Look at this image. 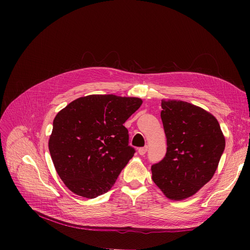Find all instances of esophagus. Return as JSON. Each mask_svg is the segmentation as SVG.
I'll return each mask as SVG.
<instances>
[{
  "mask_svg": "<svg viewBox=\"0 0 250 250\" xmlns=\"http://www.w3.org/2000/svg\"><path fill=\"white\" fill-rule=\"evenodd\" d=\"M147 151H148V147H147V146H145V147H142V148H140V149L138 150V152H139V154H140L141 156L145 155Z\"/></svg>",
  "mask_w": 250,
  "mask_h": 250,
  "instance_id": "obj_1",
  "label": "esophagus"
}]
</instances>
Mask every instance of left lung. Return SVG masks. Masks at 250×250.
Listing matches in <instances>:
<instances>
[{
    "mask_svg": "<svg viewBox=\"0 0 250 250\" xmlns=\"http://www.w3.org/2000/svg\"><path fill=\"white\" fill-rule=\"evenodd\" d=\"M161 106L167 152L152 165V179L168 199L181 201L212 179L225 138L217 118L196 105L163 99Z\"/></svg>",
    "mask_w": 250,
    "mask_h": 250,
    "instance_id": "1",
    "label": "left lung"
}]
</instances>
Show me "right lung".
<instances>
[{
    "label": "right lung",
    "mask_w": 250,
    "mask_h": 250,
    "mask_svg": "<svg viewBox=\"0 0 250 250\" xmlns=\"http://www.w3.org/2000/svg\"><path fill=\"white\" fill-rule=\"evenodd\" d=\"M137 97H80L55 117L48 149L61 179L72 192L94 199L107 192L133 158L124 125L140 108Z\"/></svg>",
    "instance_id": "obj_1"
}]
</instances>
